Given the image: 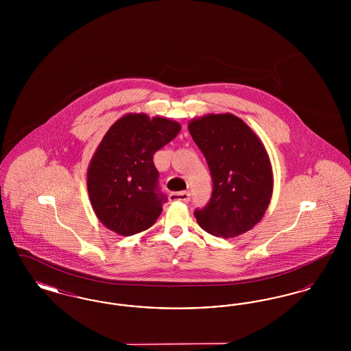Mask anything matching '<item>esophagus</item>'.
<instances>
[{
	"label": "esophagus",
	"mask_w": 351,
	"mask_h": 351,
	"mask_svg": "<svg viewBox=\"0 0 351 351\" xmlns=\"http://www.w3.org/2000/svg\"><path fill=\"white\" fill-rule=\"evenodd\" d=\"M191 199L189 192H173L169 195V201H180V202H188Z\"/></svg>",
	"instance_id": "1"
}]
</instances>
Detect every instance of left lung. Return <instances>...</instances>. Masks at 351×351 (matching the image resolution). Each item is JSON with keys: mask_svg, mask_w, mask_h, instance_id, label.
Here are the masks:
<instances>
[{"mask_svg": "<svg viewBox=\"0 0 351 351\" xmlns=\"http://www.w3.org/2000/svg\"><path fill=\"white\" fill-rule=\"evenodd\" d=\"M188 129L213 180L210 200L195 210L197 223L221 238L249 232L263 218L272 197L274 173L265 145L232 113L193 118Z\"/></svg>", "mask_w": 351, "mask_h": 351, "instance_id": "obj_1", "label": "left lung"}]
</instances>
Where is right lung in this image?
Segmentation results:
<instances>
[{
	"instance_id": "add662e5",
	"label": "right lung",
	"mask_w": 351,
	"mask_h": 351,
	"mask_svg": "<svg viewBox=\"0 0 351 351\" xmlns=\"http://www.w3.org/2000/svg\"><path fill=\"white\" fill-rule=\"evenodd\" d=\"M180 129L176 121L145 113H128L109 128L86 171L89 200L105 228L128 237L155 223L167 199L152 156Z\"/></svg>"
}]
</instances>
